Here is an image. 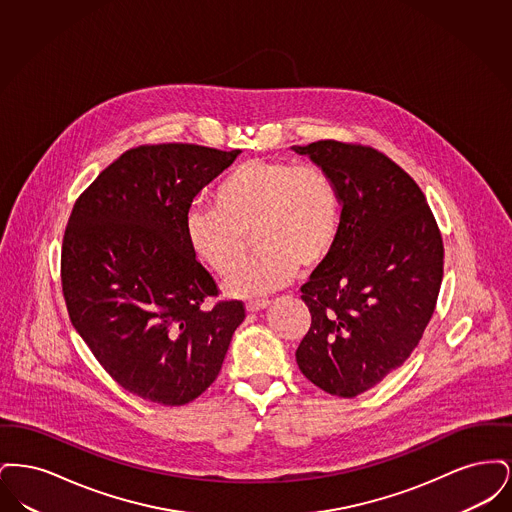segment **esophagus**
<instances>
[{
    "label": "esophagus",
    "instance_id": "obj_1",
    "mask_svg": "<svg viewBox=\"0 0 512 512\" xmlns=\"http://www.w3.org/2000/svg\"><path fill=\"white\" fill-rule=\"evenodd\" d=\"M268 305H270L268 299H251V301L245 303V309H247L249 313H257V311L267 309Z\"/></svg>",
    "mask_w": 512,
    "mask_h": 512
}]
</instances>
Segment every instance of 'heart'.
Here are the masks:
<instances>
[{
    "instance_id": "1",
    "label": "heart",
    "mask_w": 512,
    "mask_h": 512,
    "mask_svg": "<svg viewBox=\"0 0 512 512\" xmlns=\"http://www.w3.org/2000/svg\"><path fill=\"white\" fill-rule=\"evenodd\" d=\"M341 201L330 174L317 165L251 159L215 190V203L192 205L184 219L195 257L219 274L243 254L251 233L258 253L230 269L224 290L234 297L272 292L297 272L320 267L338 244Z\"/></svg>"
}]
</instances>
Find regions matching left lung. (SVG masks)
<instances>
[{"mask_svg": "<svg viewBox=\"0 0 512 512\" xmlns=\"http://www.w3.org/2000/svg\"><path fill=\"white\" fill-rule=\"evenodd\" d=\"M330 174L341 201L338 244L301 286L311 328L295 351L320 390L355 397L403 365L438 303L443 242L413 178L370 146H293Z\"/></svg>", "mask_w": 512, "mask_h": 512, "instance_id": "8db88e82", "label": "left lung"}]
</instances>
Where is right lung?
Returning a JSON list of instances; mask_svg holds the SVG:
<instances>
[{"mask_svg": "<svg viewBox=\"0 0 512 512\" xmlns=\"http://www.w3.org/2000/svg\"><path fill=\"white\" fill-rule=\"evenodd\" d=\"M240 149L132 147L80 194L65 228L61 284L76 332L124 390L159 405L194 401L219 376L242 301H217L184 219Z\"/></svg>", "mask_w": 512, "mask_h": 512, "instance_id": "1", "label": "right lung"}]
</instances>
